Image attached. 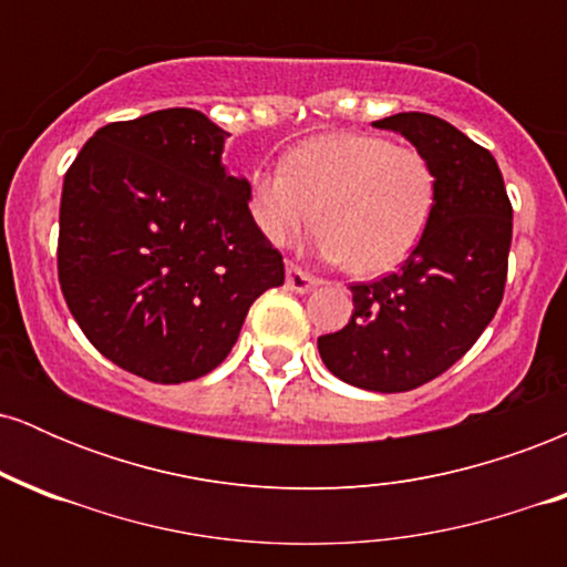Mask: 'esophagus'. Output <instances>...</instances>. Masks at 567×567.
I'll return each mask as SVG.
<instances>
[{
    "label": "esophagus",
    "instance_id": "obj_1",
    "mask_svg": "<svg viewBox=\"0 0 567 567\" xmlns=\"http://www.w3.org/2000/svg\"><path fill=\"white\" fill-rule=\"evenodd\" d=\"M285 285H288L292 292H309V290H315L317 285H320V277L309 275V271H303V269H298L296 264H288V269H285Z\"/></svg>",
    "mask_w": 567,
    "mask_h": 567
}]
</instances>
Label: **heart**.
<instances>
[{
  "label": "heart",
  "mask_w": 567,
  "mask_h": 567,
  "mask_svg": "<svg viewBox=\"0 0 567 567\" xmlns=\"http://www.w3.org/2000/svg\"><path fill=\"white\" fill-rule=\"evenodd\" d=\"M434 197V171L419 148L370 133H322L292 146L282 171L252 173L247 205L271 245H288L317 218V252L375 277L419 247Z\"/></svg>",
  "instance_id": "heart-1"
}]
</instances>
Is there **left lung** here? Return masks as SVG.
<instances>
[{"label":"left lung","instance_id":"1","mask_svg":"<svg viewBox=\"0 0 567 567\" xmlns=\"http://www.w3.org/2000/svg\"><path fill=\"white\" fill-rule=\"evenodd\" d=\"M405 135L437 184L432 220L396 275L351 285L354 315L317 338L333 375L394 394L437 379L483 336L506 285L512 205L487 148L440 116L402 112L373 122Z\"/></svg>","mask_w":567,"mask_h":567}]
</instances>
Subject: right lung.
I'll list each match as a JSON object with an SVG mask.
<instances>
[{"instance_id":"right-lung-1","label":"right lung","mask_w":567,"mask_h":567,"mask_svg":"<svg viewBox=\"0 0 567 567\" xmlns=\"http://www.w3.org/2000/svg\"><path fill=\"white\" fill-rule=\"evenodd\" d=\"M226 130L194 109L101 127L63 178L58 279L90 343L154 383L226 360L282 256L252 224Z\"/></svg>"}]
</instances>
